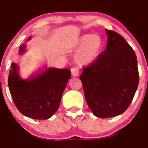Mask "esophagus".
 <instances>
[{
  "mask_svg": "<svg viewBox=\"0 0 148 148\" xmlns=\"http://www.w3.org/2000/svg\"><path fill=\"white\" fill-rule=\"evenodd\" d=\"M72 75L73 76H78L79 75V69L78 68L74 67L71 69Z\"/></svg>",
  "mask_w": 148,
  "mask_h": 148,
  "instance_id": "1",
  "label": "esophagus"
}]
</instances>
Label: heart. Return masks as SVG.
I'll list each match as a JSON object with an SVG mask.
<instances>
[{"instance_id":"b5f03b06","label":"heart","mask_w":148,"mask_h":148,"mask_svg":"<svg viewBox=\"0 0 148 148\" xmlns=\"http://www.w3.org/2000/svg\"><path fill=\"white\" fill-rule=\"evenodd\" d=\"M74 47L79 48L75 55L76 61L80 64H90L100 55L103 48V40L98 34H85L76 40Z\"/></svg>"}]
</instances>
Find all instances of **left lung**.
<instances>
[{
    "mask_svg": "<svg viewBox=\"0 0 148 148\" xmlns=\"http://www.w3.org/2000/svg\"><path fill=\"white\" fill-rule=\"evenodd\" d=\"M106 49L80 78L88 106L100 118L114 117L127 109L139 84L137 57L123 37L106 29Z\"/></svg>",
    "mask_w": 148,
    "mask_h": 148,
    "instance_id": "obj_1",
    "label": "left lung"
}]
</instances>
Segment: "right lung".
<instances>
[{
  "label": "right lung",
  "instance_id": "obj_1",
  "mask_svg": "<svg viewBox=\"0 0 148 148\" xmlns=\"http://www.w3.org/2000/svg\"><path fill=\"white\" fill-rule=\"evenodd\" d=\"M25 50V46L22 45L20 54ZM18 70L16 64L12 63L8 78L11 96L17 109L24 116L33 119L50 118L58 109L71 71L66 68H48L28 80H23Z\"/></svg>",
  "mask_w": 148,
  "mask_h": 148
}]
</instances>
